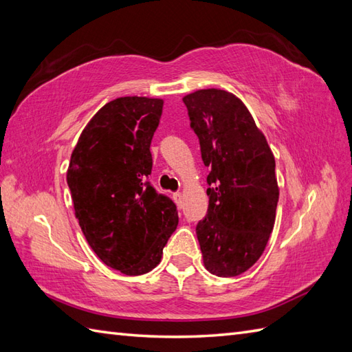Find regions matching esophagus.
Listing matches in <instances>:
<instances>
[{"label":"esophagus","mask_w":352,"mask_h":352,"mask_svg":"<svg viewBox=\"0 0 352 352\" xmlns=\"http://www.w3.org/2000/svg\"><path fill=\"white\" fill-rule=\"evenodd\" d=\"M173 199H174V202L177 204L178 207L182 206V193H179V192H175V193H173Z\"/></svg>","instance_id":"1"}]
</instances>
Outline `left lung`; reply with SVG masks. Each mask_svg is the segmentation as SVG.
<instances>
[{
    "instance_id": "8db88e82",
    "label": "left lung",
    "mask_w": 352,
    "mask_h": 352,
    "mask_svg": "<svg viewBox=\"0 0 352 352\" xmlns=\"http://www.w3.org/2000/svg\"><path fill=\"white\" fill-rule=\"evenodd\" d=\"M210 173L208 211L196 225L204 265L219 277L256 263L273 232L279 187L264 133L239 97L198 89L183 97Z\"/></svg>"
}]
</instances>
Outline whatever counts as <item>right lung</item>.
<instances>
[{
    "label": "right lung",
    "instance_id": "obj_1",
    "mask_svg": "<svg viewBox=\"0 0 352 352\" xmlns=\"http://www.w3.org/2000/svg\"><path fill=\"white\" fill-rule=\"evenodd\" d=\"M162 108V99L138 96L106 103L80 133L67 169L88 244L127 276L151 272L178 225L175 204L148 182Z\"/></svg>",
    "mask_w": 352,
    "mask_h": 352
}]
</instances>
